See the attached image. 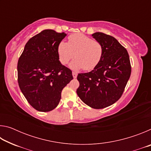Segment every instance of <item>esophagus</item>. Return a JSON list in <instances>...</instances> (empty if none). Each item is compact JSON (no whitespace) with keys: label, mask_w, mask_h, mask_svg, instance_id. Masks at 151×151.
<instances>
[{"label":"esophagus","mask_w":151,"mask_h":151,"mask_svg":"<svg viewBox=\"0 0 151 151\" xmlns=\"http://www.w3.org/2000/svg\"><path fill=\"white\" fill-rule=\"evenodd\" d=\"M73 76L74 78H76V76H77V73L76 72H73Z\"/></svg>","instance_id":"34e87169"}]
</instances>
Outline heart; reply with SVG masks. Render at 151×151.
Here are the masks:
<instances>
[{"instance_id": "b5f03b06", "label": "heart", "mask_w": 151, "mask_h": 151, "mask_svg": "<svg viewBox=\"0 0 151 151\" xmlns=\"http://www.w3.org/2000/svg\"><path fill=\"white\" fill-rule=\"evenodd\" d=\"M57 53L60 62L66 65L73 58H76L70 64L73 69L83 68L91 70L100 63L103 57V47L101 42L94 40L82 33H75L68 38V43L59 42Z\"/></svg>"}]
</instances>
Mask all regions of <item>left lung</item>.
Wrapping results in <instances>:
<instances>
[{
	"label": "left lung",
	"instance_id": "left-lung-1",
	"mask_svg": "<svg viewBox=\"0 0 151 151\" xmlns=\"http://www.w3.org/2000/svg\"><path fill=\"white\" fill-rule=\"evenodd\" d=\"M101 43V60L93 70L79 73L76 93L91 108H105L119 100L124 91L131 73L130 58L126 48L112 36L103 32L92 35Z\"/></svg>",
	"mask_w": 151,
	"mask_h": 151
}]
</instances>
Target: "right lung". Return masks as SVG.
I'll return each mask as SVG.
<instances>
[{
	"label": "right lung",
	"instance_id": "right-lung-1",
	"mask_svg": "<svg viewBox=\"0 0 151 151\" xmlns=\"http://www.w3.org/2000/svg\"><path fill=\"white\" fill-rule=\"evenodd\" d=\"M65 32L44 30L25 45L18 61V83L29 103L40 112L55 109L63 88L73 80L72 71L60 63L57 53Z\"/></svg>",
	"mask_w": 151,
	"mask_h": 151
}]
</instances>
